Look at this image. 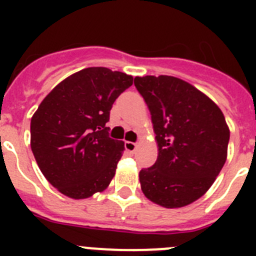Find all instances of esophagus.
Instances as JSON below:
<instances>
[{"label":"esophagus","mask_w":256,"mask_h":256,"mask_svg":"<svg viewBox=\"0 0 256 256\" xmlns=\"http://www.w3.org/2000/svg\"><path fill=\"white\" fill-rule=\"evenodd\" d=\"M124 148H126V150L128 151V152H134L136 148H137V144H134V142H130V141H126V144H124Z\"/></svg>","instance_id":"1"}]
</instances>
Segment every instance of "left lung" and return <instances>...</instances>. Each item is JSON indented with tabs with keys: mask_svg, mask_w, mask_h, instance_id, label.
<instances>
[{
	"mask_svg": "<svg viewBox=\"0 0 256 256\" xmlns=\"http://www.w3.org/2000/svg\"><path fill=\"white\" fill-rule=\"evenodd\" d=\"M152 120L158 159L140 172L144 195L162 208L192 204L206 194L227 160L230 128L212 98L183 79L136 76Z\"/></svg>",
	"mask_w": 256,
	"mask_h": 256,
	"instance_id": "left-lung-1",
	"label": "left lung"
}]
</instances>
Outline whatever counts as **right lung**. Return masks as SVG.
<instances>
[{
    "instance_id": "obj_1",
    "label": "right lung",
    "mask_w": 256,
    "mask_h": 256,
    "mask_svg": "<svg viewBox=\"0 0 256 256\" xmlns=\"http://www.w3.org/2000/svg\"><path fill=\"white\" fill-rule=\"evenodd\" d=\"M133 76L108 68H86L61 80L30 120V148L40 172L74 200L108 188L124 142L108 136L110 110Z\"/></svg>"
}]
</instances>
